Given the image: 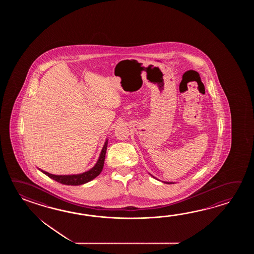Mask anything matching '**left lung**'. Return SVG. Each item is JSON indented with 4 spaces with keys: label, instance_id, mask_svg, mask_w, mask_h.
Here are the masks:
<instances>
[{
    "label": "left lung",
    "instance_id": "left-lung-1",
    "mask_svg": "<svg viewBox=\"0 0 254 254\" xmlns=\"http://www.w3.org/2000/svg\"><path fill=\"white\" fill-rule=\"evenodd\" d=\"M149 174H150V175H151V176H152V177H153V178L156 179V180H158V179H157L156 177H154V176H153V175H151V173H149ZM158 181H159V180H158ZM162 183H164V184H175V183H173V182H162Z\"/></svg>",
    "mask_w": 254,
    "mask_h": 254
}]
</instances>
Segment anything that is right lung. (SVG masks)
<instances>
[{
  "label": "right lung",
  "instance_id": "right-lung-1",
  "mask_svg": "<svg viewBox=\"0 0 254 254\" xmlns=\"http://www.w3.org/2000/svg\"><path fill=\"white\" fill-rule=\"evenodd\" d=\"M108 146V138H106L105 142L103 144V149L100 153V156L98 158L97 162L95 165L90 169L89 171L84 172V173H79V174H71V175H55V174H51L47 173L43 170H39L47 175L48 177L53 179L54 181L58 182L60 184H65V185H81V184H87L91 182L92 180L96 178L100 173L103 171V164H104V160H105V154H106V150Z\"/></svg>",
  "mask_w": 254,
  "mask_h": 254
}]
</instances>
